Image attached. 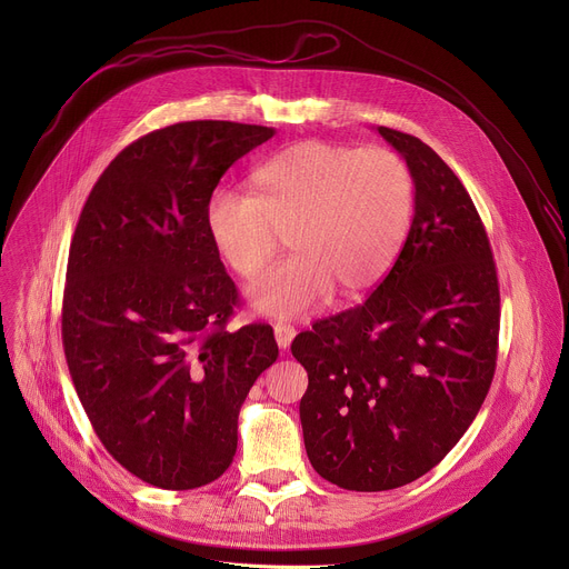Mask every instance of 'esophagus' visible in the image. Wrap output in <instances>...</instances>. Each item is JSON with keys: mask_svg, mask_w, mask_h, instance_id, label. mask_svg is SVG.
<instances>
[{"mask_svg": "<svg viewBox=\"0 0 569 569\" xmlns=\"http://www.w3.org/2000/svg\"><path fill=\"white\" fill-rule=\"evenodd\" d=\"M295 336H297V331H295V327H290V323H274V338H277L279 349H288Z\"/></svg>", "mask_w": 569, "mask_h": 569, "instance_id": "34e87169", "label": "esophagus"}]
</instances>
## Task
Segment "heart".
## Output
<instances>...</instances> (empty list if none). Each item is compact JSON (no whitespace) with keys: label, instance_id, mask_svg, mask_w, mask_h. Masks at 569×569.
<instances>
[{"label":"heart","instance_id":"heart-1","mask_svg":"<svg viewBox=\"0 0 569 569\" xmlns=\"http://www.w3.org/2000/svg\"><path fill=\"white\" fill-rule=\"evenodd\" d=\"M250 191L216 189L204 229L220 261L254 279L279 231L295 250L250 290L257 310L297 317L336 286L353 295L376 286L396 263L415 218V176L398 152L331 141H301L252 171Z\"/></svg>","mask_w":569,"mask_h":569}]
</instances>
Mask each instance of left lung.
Listing matches in <instances>:
<instances>
[{
	"instance_id": "8db88e82",
	"label": "left lung",
	"mask_w": 569,
	"mask_h": 569,
	"mask_svg": "<svg viewBox=\"0 0 569 569\" xmlns=\"http://www.w3.org/2000/svg\"><path fill=\"white\" fill-rule=\"evenodd\" d=\"M378 132L415 176L408 240L367 301L290 347L308 371V459L362 493L410 483L455 448L489 393L500 336L496 261L468 191L421 139Z\"/></svg>"
}]
</instances>
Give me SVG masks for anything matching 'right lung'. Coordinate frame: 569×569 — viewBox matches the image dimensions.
<instances>
[{
	"instance_id": "add662e5",
	"label": "right lung",
	"mask_w": 569,
	"mask_h": 569,
	"mask_svg": "<svg viewBox=\"0 0 569 569\" xmlns=\"http://www.w3.org/2000/svg\"><path fill=\"white\" fill-rule=\"evenodd\" d=\"M274 128L182 121L126 146L80 211L67 261L62 347L106 450L167 491L218 479L238 412L277 360L268 323L227 331L238 290L204 229L236 159Z\"/></svg>"
}]
</instances>
